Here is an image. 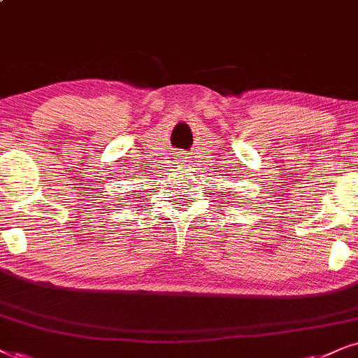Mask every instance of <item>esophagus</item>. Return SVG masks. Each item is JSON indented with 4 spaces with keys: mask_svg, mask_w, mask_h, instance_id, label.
I'll return each mask as SVG.
<instances>
[{
    "mask_svg": "<svg viewBox=\"0 0 358 358\" xmlns=\"http://www.w3.org/2000/svg\"><path fill=\"white\" fill-rule=\"evenodd\" d=\"M179 157H184V156H179Z\"/></svg>",
    "mask_w": 358,
    "mask_h": 358,
    "instance_id": "1",
    "label": "esophagus"
}]
</instances>
